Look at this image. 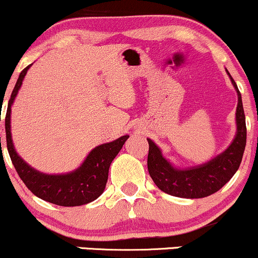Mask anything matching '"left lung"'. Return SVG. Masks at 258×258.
<instances>
[{"mask_svg": "<svg viewBox=\"0 0 258 258\" xmlns=\"http://www.w3.org/2000/svg\"><path fill=\"white\" fill-rule=\"evenodd\" d=\"M227 71V70H226ZM238 95L236 110L237 132L231 145L204 164L188 169L175 168L151 139L149 142L148 169L155 184L162 191L172 197L200 199L214 194L229 182L239 168L246 144L245 114L243 109L242 95L233 78L227 71Z\"/></svg>", "mask_w": 258, "mask_h": 258, "instance_id": "8db88e82", "label": "left lung"}]
</instances>
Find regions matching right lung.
<instances>
[{"mask_svg": "<svg viewBox=\"0 0 258 258\" xmlns=\"http://www.w3.org/2000/svg\"><path fill=\"white\" fill-rule=\"evenodd\" d=\"M31 65L29 64L21 71L20 76L16 81L6 114V138H7V149L13 164L26 187L35 197L64 207L89 204L96 200L105 190L110 163L118 155L130 136H122L113 142L96 146L89 152L81 167L68 174L48 175L35 170L15 151L11 132L12 105Z\"/></svg>", "mask_w": 258, "mask_h": 258, "instance_id": "right-lung-1", "label": "right lung"}]
</instances>
